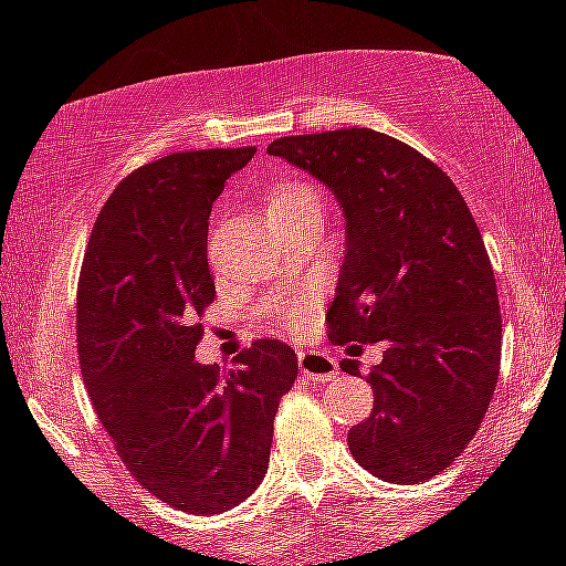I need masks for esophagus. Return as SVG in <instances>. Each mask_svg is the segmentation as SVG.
I'll return each instance as SVG.
<instances>
[{"mask_svg": "<svg viewBox=\"0 0 566 566\" xmlns=\"http://www.w3.org/2000/svg\"><path fill=\"white\" fill-rule=\"evenodd\" d=\"M298 367L310 380H334L336 378V361L319 350H298Z\"/></svg>", "mask_w": 566, "mask_h": 566, "instance_id": "esophagus-1", "label": "esophagus"}]
</instances>
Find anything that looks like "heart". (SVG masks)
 Segmentation results:
<instances>
[{
  "mask_svg": "<svg viewBox=\"0 0 566 566\" xmlns=\"http://www.w3.org/2000/svg\"><path fill=\"white\" fill-rule=\"evenodd\" d=\"M306 199H319L317 191H312L304 182H284V186H279L276 191L268 197V213L276 208H290V205L306 202ZM284 319H287V325H293V328H301V325L306 323V306H293V310L284 315Z\"/></svg>",
  "mask_w": 566,
  "mask_h": 566,
  "instance_id": "b5f03b06",
  "label": "heart"
}]
</instances>
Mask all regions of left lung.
I'll return each instance as SVG.
<instances>
[{"label":"left lung","mask_w":566,"mask_h":566,"mask_svg":"<svg viewBox=\"0 0 566 566\" xmlns=\"http://www.w3.org/2000/svg\"><path fill=\"white\" fill-rule=\"evenodd\" d=\"M268 153L323 182L345 219L331 339L353 342L350 356L384 342L373 413L347 432L353 458L394 484L438 476L476 436L501 364L499 293L465 199L373 128L282 136ZM339 367L361 375L353 358Z\"/></svg>","instance_id":"obj_1"}]
</instances>
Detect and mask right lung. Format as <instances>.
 <instances>
[{"label":"right lung","instance_id":"right-lung-1","mask_svg":"<svg viewBox=\"0 0 566 566\" xmlns=\"http://www.w3.org/2000/svg\"><path fill=\"white\" fill-rule=\"evenodd\" d=\"M254 147L158 158L101 210L78 279V364L125 468L156 499L219 515L249 499L271 458L298 358L256 339L224 375L193 358L216 284L208 219Z\"/></svg>","mask_w":566,"mask_h":566}]
</instances>
